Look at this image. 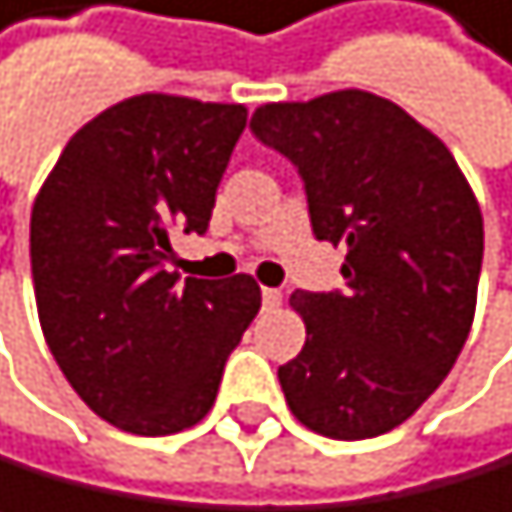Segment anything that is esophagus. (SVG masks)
Listing matches in <instances>:
<instances>
[{
	"label": "esophagus",
	"mask_w": 512,
	"mask_h": 512,
	"mask_svg": "<svg viewBox=\"0 0 512 512\" xmlns=\"http://www.w3.org/2000/svg\"><path fill=\"white\" fill-rule=\"evenodd\" d=\"M281 290H277V287H264L261 290V300H264V307H277V303H281Z\"/></svg>",
	"instance_id": "1"
}]
</instances>
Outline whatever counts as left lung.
Listing matches in <instances>:
<instances>
[{"label": "left lung", "instance_id": "left-lung-1", "mask_svg": "<svg viewBox=\"0 0 512 512\" xmlns=\"http://www.w3.org/2000/svg\"><path fill=\"white\" fill-rule=\"evenodd\" d=\"M251 133L297 166L346 290L290 297L307 343L277 369L300 425L336 441L412 418L471 333L484 218L451 150L392 100L333 91L264 104Z\"/></svg>", "mask_w": 512, "mask_h": 512}]
</instances>
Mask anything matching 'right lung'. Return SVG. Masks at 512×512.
Returning <instances> with one entry per match:
<instances>
[{
    "mask_svg": "<svg viewBox=\"0 0 512 512\" xmlns=\"http://www.w3.org/2000/svg\"><path fill=\"white\" fill-rule=\"evenodd\" d=\"M245 123L241 104L120 100L71 136L32 205L41 333L87 408L130 435L199 425L261 307L248 274L169 271V235H205Z\"/></svg>",
    "mask_w": 512,
    "mask_h": 512,
    "instance_id": "1",
    "label": "right lung"
}]
</instances>
